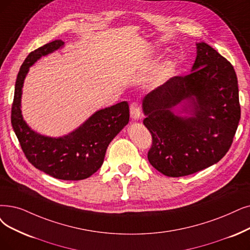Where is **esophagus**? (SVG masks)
<instances>
[{
    "label": "esophagus",
    "mask_w": 250,
    "mask_h": 250,
    "mask_svg": "<svg viewBox=\"0 0 250 250\" xmlns=\"http://www.w3.org/2000/svg\"><path fill=\"white\" fill-rule=\"evenodd\" d=\"M130 116L133 120L141 118V104L138 102H134L130 104Z\"/></svg>",
    "instance_id": "obj_1"
}]
</instances>
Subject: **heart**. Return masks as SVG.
Returning a JSON list of instances; mask_svg holds the SVG:
<instances>
[{"label":"heart","instance_id":"1","mask_svg":"<svg viewBox=\"0 0 250 250\" xmlns=\"http://www.w3.org/2000/svg\"><path fill=\"white\" fill-rule=\"evenodd\" d=\"M170 71H171V65L170 64H168V65L163 67V72L164 73H168V72H170Z\"/></svg>","mask_w":250,"mask_h":250}]
</instances>
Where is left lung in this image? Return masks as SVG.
Returning <instances> with one entry per match:
<instances>
[{
  "label": "left lung",
  "instance_id": "1",
  "mask_svg": "<svg viewBox=\"0 0 250 250\" xmlns=\"http://www.w3.org/2000/svg\"><path fill=\"white\" fill-rule=\"evenodd\" d=\"M183 100L192 117L171 112ZM189 106V105H188ZM152 134L148 162L166 176L193 174L217 163L231 147L241 117L238 80L231 62L206 43L197 44L192 73L175 76L143 99Z\"/></svg>",
  "mask_w": 250,
  "mask_h": 250
}]
</instances>
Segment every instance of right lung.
I'll use <instances>...</instances> for the list:
<instances>
[{"label": "right lung", "mask_w": 250, "mask_h": 250, "mask_svg": "<svg viewBox=\"0 0 250 250\" xmlns=\"http://www.w3.org/2000/svg\"><path fill=\"white\" fill-rule=\"evenodd\" d=\"M55 40L27 55L19 69L11 108V123L28 162L39 170L63 181H81L96 172L104 163L107 146L129 121L127 102L101 109L77 130L52 138L40 135L27 126L21 115V89L28 67L40 57L63 46Z\"/></svg>", "instance_id": "1"}]
</instances>
